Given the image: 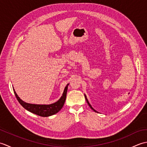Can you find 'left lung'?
I'll return each mask as SVG.
<instances>
[{
    "label": "left lung",
    "instance_id": "1",
    "mask_svg": "<svg viewBox=\"0 0 147 147\" xmlns=\"http://www.w3.org/2000/svg\"><path fill=\"white\" fill-rule=\"evenodd\" d=\"M85 98H86V102H87V103H88V105H89V106H90V108H91V109H92V110H93V111H95V112H96V111H95V109H93V107H92V106H91V105H90V103H89V102H88V99H87V98H86V95H85Z\"/></svg>",
    "mask_w": 147,
    "mask_h": 147
}]
</instances>
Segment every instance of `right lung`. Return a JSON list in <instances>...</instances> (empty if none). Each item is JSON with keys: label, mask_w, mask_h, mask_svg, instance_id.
<instances>
[{"label": "right lung", "mask_w": 147, "mask_h": 147, "mask_svg": "<svg viewBox=\"0 0 147 147\" xmlns=\"http://www.w3.org/2000/svg\"><path fill=\"white\" fill-rule=\"evenodd\" d=\"M67 85L65 87L64 91L61 98L57 102L54 103L50 105H36V104H28L22 100L19 97L18 95L16 93L15 90L14 89V92L18 102L20 104L23 106V107L32 113L36 114L42 117H48L50 115H54L61 110V109L63 107L64 104V102L65 100V98H66L67 95Z\"/></svg>", "instance_id": "add662e5"}]
</instances>
